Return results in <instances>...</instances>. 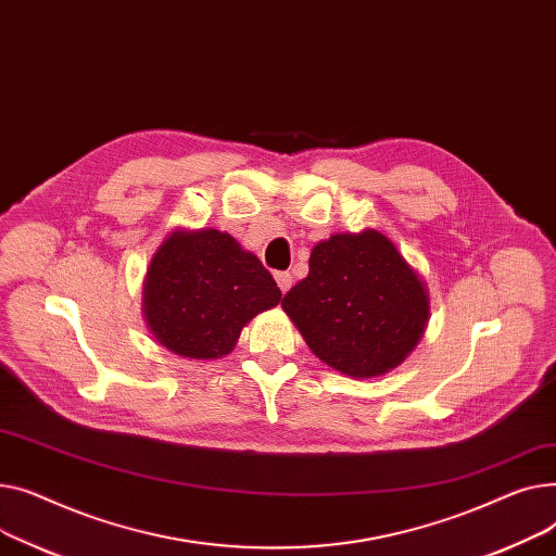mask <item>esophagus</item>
<instances>
[{
    "mask_svg": "<svg viewBox=\"0 0 556 556\" xmlns=\"http://www.w3.org/2000/svg\"><path fill=\"white\" fill-rule=\"evenodd\" d=\"M291 280H293V278H291V274H289V271H278V274H276V282H278V287H280V291H282V293H287V291H289Z\"/></svg>",
    "mask_w": 556,
    "mask_h": 556,
    "instance_id": "obj_1",
    "label": "esophagus"
}]
</instances>
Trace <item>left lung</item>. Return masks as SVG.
Returning <instances> with one entry per match:
<instances>
[{
	"instance_id": "obj_1",
	"label": "left lung",
	"mask_w": 556,
	"mask_h": 556,
	"mask_svg": "<svg viewBox=\"0 0 556 556\" xmlns=\"http://www.w3.org/2000/svg\"><path fill=\"white\" fill-rule=\"evenodd\" d=\"M309 350L354 379L386 375L413 352L429 293L397 247L375 228L312 249L309 274L282 299Z\"/></svg>"
}]
</instances>
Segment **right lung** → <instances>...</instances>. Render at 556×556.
Wrapping results in <instances>:
<instances>
[{"mask_svg":"<svg viewBox=\"0 0 556 556\" xmlns=\"http://www.w3.org/2000/svg\"><path fill=\"white\" fill-rule=\"evenodd\" d=\"M263 263L236 238L202 228L175 231L150 263L143 316L154 339L188 358L231 352L244 325L280 303Z\"/></svg>","mask_w":556,"mask_h":556,"instance_id":"add662e5","label":"right lung"}]
</instances>
